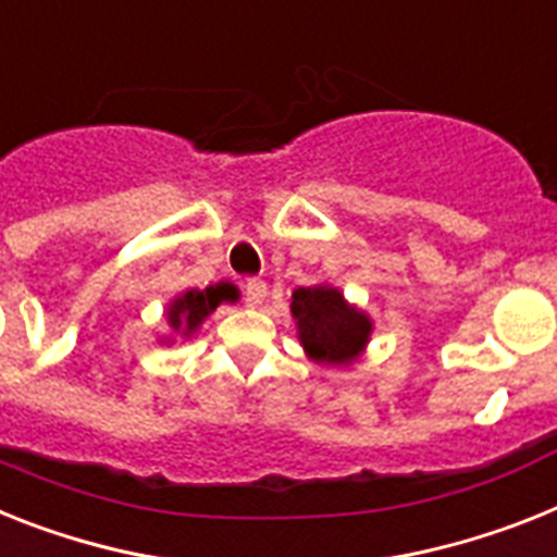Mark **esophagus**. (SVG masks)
Listing matches in <instances>:
<instances>
[{
    "label": "esophagus",
    "instance_id": "obj_1",
    "mask_svg": "<svg viewBox=\"0 0 557 557\" xmlns=\"http://www.w3.org/2000/svg\"><path fill=\"white\" fill-rule=\"evenodd\" d=\"M243 292H246V302H249L251 308L260 306V302L265 300V283H263V280L249 277L246 283H243Z\"/></svg>",
    "mask_w": 557,
    "mask_h": 557
}]
</instances>
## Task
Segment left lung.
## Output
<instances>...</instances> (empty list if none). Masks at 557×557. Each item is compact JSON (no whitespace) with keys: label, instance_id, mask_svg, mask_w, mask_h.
I'll return each mask as SVG.
<instances>
[{"label":"left lung","instance_id":"1","mask_svg":"<svg viewBox=\"0 0 557 557\" xmlns=\"http://www.w3.org/2000/svg\"><path fill=\"white\" fill-rule=\"evenodd\" d=\"M292 317L300 345L322 366H350L362 357L373 322L334 286H308L292 294Z\"/></svg>","mask_w":557,"mask_h":557}]
</instances>
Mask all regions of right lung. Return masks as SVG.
I'll return each mask as SVG.
<instances>
[{"label": "right lung", "mask_w": 557, "mask_h": 557, "mask_svg": "<svg viewBox=\"0 0 557 557\" xmlns=\"http://www.w3.org/2000/svg\"><path fill=\"white\" fill-rule=\"evenodd\" d=\"M223 300H237V288L232 283H218L209 288H189L166 308L170 329L181 336H191L200 329V322L212 314Z\"/></svg>", "instance_id": "obj_1"}]
</instances>
